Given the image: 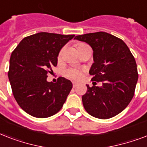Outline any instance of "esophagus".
<instances>
[{
    "instance_id": "obj_1",
    "label": "esophagus",
    "mask_w": 147,
    "mask_h": 147,
    "mask_svg": "<svg viewBox=\"0 0 147 147\" xmlns=\"http://www.w3.org/2000/svg\"><path fill=\"white\" fill-rule=\"evenodd\" d=\"M72 85H73V88H76V86H77V83L73 82H72Z\"/></svg>"
}]
</instances>
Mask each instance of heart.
I'll list each match as a JSON object with an SVG mask.
<instances>
[{
	"label": "heart",
	"instance_id": "obj_1",
	"mask_svg": "<svg viewBox=\"0 0 147 147\" xmlns=\"http://www.w3.org/2000/svg\"><path fill=\"white\" fill-rule=\"evenodd\" d=\"M85 45L86 44L80 43V44H78V48L80 47H82V46H85ZM65 76L69 78H72V79H78V78H80L81 76H82V71H79V70H77V69H68V70L65 71Z\"/></svg>",
	"mask_w": 147,
	"mask_h": 147
}]
</instances>
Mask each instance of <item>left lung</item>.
Segmentation results:
<instances>
[{
    "mask_svg": "<svg viewBox=\"0 0 147 147\" xmlns=\"http://www.w3.org/2000/svg\"><path fill=\"white\" fill-rule=\"evenodd\" d=\"M75 40L91 46L94 63L89 74L92 82H103L100 87L86 85L82 96L85 111L99 119L116 116L134 95L138 73L134 55L123 40L105 32L76 36Z\"/></svg>",
    "mask_w": 147,
    "mask_h": 147,
    "instance_id": "8db88e82",
    "label": "left lung"
}]
</instances>
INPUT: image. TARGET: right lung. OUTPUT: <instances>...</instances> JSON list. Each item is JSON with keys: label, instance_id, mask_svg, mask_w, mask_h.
<instances>
[{"label": "right lung", "instance_id": "obj_1", "mask_svg": "<svg viewBox=\"0 0 147 147\" xmlns=\"http://www.w3.org/2000/svg\"><path fill=\"white\" fill-rule=\"evenodd\" d=\"M75 35L38 33L24 38L10 59L8 78L19 106L30 115L46 118L59 111L72 88L63 77L47 81L60 50Z\"/></svg>", "mask_w": 147, "mask_h": 147}]
</instances>
